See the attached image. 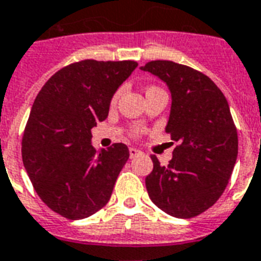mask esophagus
I'll return each mask as SVG.
<instances>
[{
  "label": "esophagus",
  "mask_w": 261,
  "mask_h": 261,
  "mask_svg": "<svg viewBox=\"0 0 261 261\" xmlns=\"http://www.w3.org/2000/svg\"><path fill=\"white\" fill-rule=\"evenodd\" d=\"M128 152H130V158L131 159H134V158H137V156H140L142 152H141L140 149H137V148H130L128 149Z\"/></svg>",
  "instance_id": "esophagus-1"
}]
</instances>
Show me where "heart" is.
Returning <instances> with one entry per match:
<instances>
[{"instance_id": "1", "label": "heart", "mask_w": 261, "mask_h": 261, "mask_svg": "<svg viewBox=\"0 0 261 261\" xmlns=\"http://www.w3.org/2000/svg\"><path fill=\"white\" fill-rule=\"evenodd\" d=\"M152 88H153V87H152ZM152 88H148V90H152ZM148 90H146V91H148ZM119 95H120V91L116 92L115 96H113V99H112V103H115V102L117 101V98H119Z\"/></svg>"}]
</instances>
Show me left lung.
<instances>
[{
	"mask_svg": "<svg viewBox=\"0 0 261 261\" xmlns=\"http://www.w3.org/2000/svg\"><path fill=\"white\" fill-rule=\"evenodd\" d=\"M141 70L165 83L171 94L166 131L178 142L167 166L152 155L145 185L150 200L177 219H191L223 195L238 156V134L228 102L203 73L171 61H152Z\"/></svg>",
	"mask_w": 261,
	"mask_h": 261,
	"instance_id": "1",
	"label": "left lung"
}]
</instances>
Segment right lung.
<instances>
[{"label": "right lung", "instance_id": "1", "mask_svg": "<svg viewBox=\"0 0 261 261\" xmlns=\"http://www.w3.org/2000/svg\"><path fill=\"white\" fill-rule=\"evenodd\" d=\"M134 61H87L57 71L38 92L22 141L24 169L49 209L70 220L90 217L109 199L130 156L124 144L96 152L92 127L105 120Z\"/></svg>", "mask_w": 261, "mask_h": 261}]
</instances>
